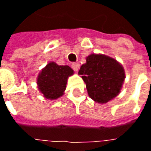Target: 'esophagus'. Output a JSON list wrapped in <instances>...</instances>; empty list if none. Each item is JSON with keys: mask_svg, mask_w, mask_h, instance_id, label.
<instances>
[{"mask_svg": "<svg viewBox=\"0 0 151 151\" xmlns=\"http://www.w3.org/2000/svg\"><path fill=\"white\" fill-rule=\"evenodd\" d=\"M72 68L75 72H78V71L79 65L78 64H76V63H73V64H72Z\"/></svg>", "mask_w": 151, "mask_h": 151, "instance_id": "obj_1", "label": "esophagus"}]
</instances>
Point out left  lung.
I'll return each instance as SVG.
<instances>
[{
    "instance_id": "8db88e82",
    "label": "left lung",
    "mask_w": 151,
    "mask_h": 151,
    "mask_svg": "<svg viewBox=\"0 0 151 151\" xmlns=\"http://www.w3.org/2000/svg\"><path fill=\"white\" fill-rule=\"evenodd\" d=\"M78 75L86 83L90 98L98 104H106L120 94L125 79L123 65L115 58L100 53L86 56Z\"/></svg>"
}]
</instances>
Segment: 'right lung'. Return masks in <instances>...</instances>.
Wrapping results in <instances>:
<instances>
[{
	"label": "right lung",
	"mask_w": 151,
	"mask_h": 151,
	"mask_svg": "<svg viewBox=\"0 0 151 151\" xmlns=\"http://www.w3.org/2000/svg\"><path fill=\"white\" fill-rule=\"evenodd\" d=\"M73 73L74 71L69 66L58 65L56 62L50 61L38 75V89L47 99H57L64 95L68 78Z\"/></svg>",
	"instance_id": "obj_1"
}]
</instances>
